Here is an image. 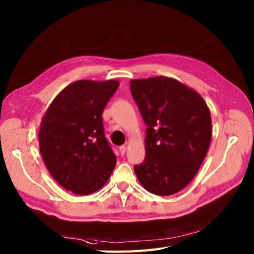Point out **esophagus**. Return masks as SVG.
I'll return each mask as SVG.
<instances>
[{"label": "esophagus", "instance_id": "esophagus-1", "mask_svg": "<svg viewBox=\"0 0 254 254\" xmlns=\"http://www.w3.org/2000/svg\"><path fill=\"white\" fill-rule=\"evenodd\" d=\"M119 151H120V154H121V155H124V154L126 153V151H127V145H121V146H119Z\"/></svg>", "mask_w": 254, "mask_h": 254}]
</instances>
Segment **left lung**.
Wrapping results in <instances>:
<instances>
[{
	"label": "left lung",
	"instance_id": "left-lung-1",
	"mask_svg": "<svg viewBox=\"0 0 254 254\" xmlns=\"http://www.w3.org/2000/svg\"><path fill=\"white\" fill-rule=\"evenodd\" d=\"M130 94L146 126L145 157L134 166L149 192L167 196L183 190L198 172L212 135L206 102L168 77L130 81Z\"/></svg>",
	"mask_w": 254,
	"mask_h": 254
}]
</instances>
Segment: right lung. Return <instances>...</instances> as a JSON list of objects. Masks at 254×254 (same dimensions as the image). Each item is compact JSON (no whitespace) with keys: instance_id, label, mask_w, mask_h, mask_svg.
Segmentation results:
<instances>
[{"instance_id":"1","label":"right lung","mask_w":254,"mask_h":254,"mask_svg":"<svg viewBox=\"0 0 254 254\" xmlns=\"http://www.w3.org/2000/svg\"><path fill=\"white\" fill-rule=\"evenodd\" d=\"M118 86L116 80L76 81L55 98L41 122L39 142L45 166L72 193L99 190L116 166L101 115Z\"/></svg>"}]
</instances>
